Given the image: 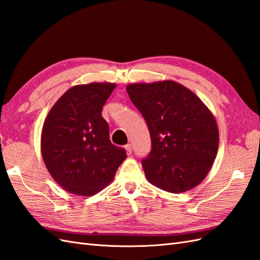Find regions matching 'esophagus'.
<instances>
[{
  "label": "esophagus",
  "instance_id": "obj_1",
  "mask_svg": "<svg viewBox=\"0 0 260 260\" xmlns=\"http://www.w3.org/2000/svg\"><path fill=\"white\" fill-rule=\"evenodd\" d=\"M125 149H126V152H127L128 154L132 153V145L131 144H127L125 146Z\"/></svg>",
  "mask_w": 260,
  "mask_h": 260
}]
</instances>
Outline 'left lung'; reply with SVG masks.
Returning a JSON list of instances; mask_svg holds the SVG:
<instances>
[{
  "label": "left lung",
  "instance_id": "1",
  "mask_svg": "<svg viewBox=\"0 0 260 260\" xmlns=\"http://www.w3.org/2000/svg\"><path fill=\"white\" fill-rule=\"evenodd\" d=\"M126 90L150 133L151 151L142 161L148 182L174 194L202 183L219 147V129L211 111L188 88L173 80L129 84Z\"/></svg>",
  "mask_w": 260,
  "mask_h": 260
}]
</instances>
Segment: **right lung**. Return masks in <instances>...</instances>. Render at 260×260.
Listing matches in <instances>:
<instances>
[{"label": "right lung", "instance_id": "right-lung-1", "mask_svg": "<svg viewBox=\"0 0 260 260\" xmlns=\"http://www.w3.org/2000/svg\"><path fill=\"white\" fill-rule=\"evenodd\" d=\"M116 84L77 85L51 108L41 132L43 162L66 191L92 196L114 179L126 159L123 148L110 140L109 124L101 116Z\"/></svg>", "mask_w": 260, "mask_h": 260}]
</instances>
